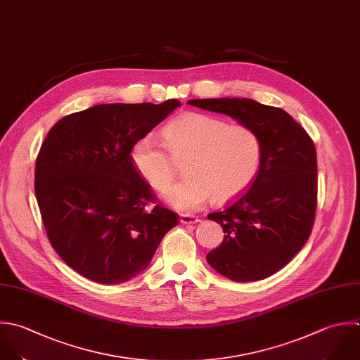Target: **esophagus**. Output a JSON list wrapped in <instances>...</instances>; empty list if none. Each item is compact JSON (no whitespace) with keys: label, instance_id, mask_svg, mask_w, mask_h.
I'll return each mask as SVG.
<instances>
[{"label":"esophagus","instance_id":"obj_1","mask_svg":"<svg viewBox=\"0 0 360 360\" xmlns=\"http://www.w3.org/2000/svg\"><path fill=\"white\" fill-rule=\"evenodd\" d=\"M179 220H181V223H182V224H196V223L199 221V219H198V217H195V216H189V214H182V216L179 217Z\"/></svg>","mask_w":360,"mask_h":360}]
</instances>
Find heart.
<instances>
[{"instance_id": "obj_1", "label": "heart", "mask_w": 360, "mask_h": 360, "mask_svg": "<svg viewBox=\"0 0 360 360\" xmlns=\"http://www.w3.org/2000/svg\"><path fill=\"white\" fill-rule=\"evenodd\" d=\"M162 136L175 160L186 158V176L165 195L167 202L182 213L195 212L210 199L223 205L238 198L261 171L264 143L250 126H231L224 119L189 112L171 120ZM166 149L154 136L146 134L130 150L134 169L158 192H164L176 174Z\"/></svg>"}]
</instances>
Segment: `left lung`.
Returning a JSON list of instances; mask_svg holds the SVG:
<instances>
[{"instance_id": "8db88e82", "label": "left lung", "mask_w": 360, "mask_h": 360, "mask_svg": "<svg viewBox=\"0 0 360 360\" xmlns=\"http://www.w3.org/2000/svg\"><path fill=\"white\" fill-rule=\"evenodd\" d=\"M258 131L264 161L251 188L223 212L210 213L224 240L206 257L234 282L265 279L303 248L317 209V153L307 131L283 109L248 98L191 99Z\"/></svg>"}]
</instances>
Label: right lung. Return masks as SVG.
<instances>
[{"label":"right lung","mask_w":360,"mask_h":360,"mask_svg":"<svg viewBox=\"0 0 360 360\" xmlns=\"http://www.w3.org/2000/svg\"><path fill=\"white\" fill-rule=\"evenodd\" d=\"M102 103L60 119L36 158L34 193L47 238L84 278L123 283L151 262L178 214L155 205L151 186L134 169L131 146L175 108Z\"/></svg>","instance_id":"obj_1"}]
</instances>
